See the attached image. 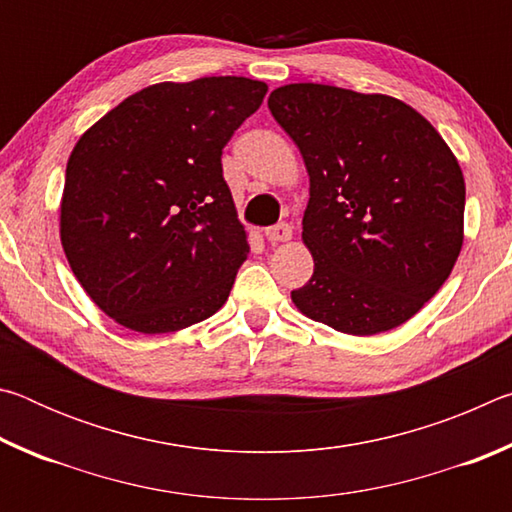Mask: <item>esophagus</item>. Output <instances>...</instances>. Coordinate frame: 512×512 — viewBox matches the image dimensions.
Masks as SVG:
<instances>
[{
  "mask_svg": "<svg viewBox=\"0 0 512 512\" xmlns=\"http://www.w3.org/2000/svg\"><path fill=\"white\" fill-rule=\"evenodd\" d=\"M293 235L289 223H275L271 228L264 230V237L271 241V244H280V241H289Z\"/></svg>",
  "mask_w": 512,
  "mask_h": 512,
  "instance_id": "1",
  "label": "esophagus"
}]
</instances>
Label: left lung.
Listing matches in <instances>:
<instances>
[{"mask_svg":"<svg viewBox=\"0 0 512 512\" xmlns=\"http://www.w3.org/2000/svg\"><path fill=\"white\" fill-rule=\"evenodd\" d=\"M268 108L309 171L302 239L314 275L291 298L336 332L372 336L433 298L463 246L465 183L443 137L384 94L293 83Z\"/></svg>","mask_w":512,"mask_h":512,"instance_id":"8db88e82","label":"left lung"}]
</instances>
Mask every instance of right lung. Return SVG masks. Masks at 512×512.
Masks as SVG:
<instances>
[{
  "mask_svg": "<svg viewBox=\"0 0 512 512\" xmlns=\"http://www.w3.org/2000/svg\"><path fill=\"white\" fill-rule=\"evenodd\" d=\"M266 83L207 76L135 92L69 155L60 241L101 311L142 334L210 318L248 257L223 146Z\"/></svg>",
  "mask_w": 512,
  "mask_h": 512,
  "instance_id": "add662e5",
  "label": "right lung"
}]
</instances>
